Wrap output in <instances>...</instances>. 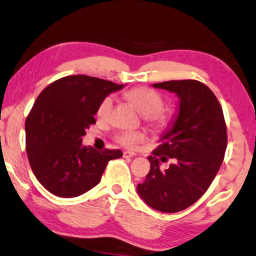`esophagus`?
<instances>
[{
  "mask_svg": "<svg viewBox=\"0 0 256 256\" xmlns=\"http://www.w3.org/2000/svg\"><path fill=\"white\" fill-rule=\"evenodd\" d=\"M135 156H136V153L129 152V150H126V152H123V156H124V158H133Z\"/></svg>",
  "mask_w": 256,
  "mask_h": 256,
  "instance_id": "34e87169",
  "label": "esophagus"
}]
</instances>
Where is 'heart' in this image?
Wrapping results in <instances>:
<instances>
[{"instance_id":"obj_1","label":"heart","mask_w":256,"mask_h":256,"mask_svg":"<svg viewBox=\"0 0 256 256\" xmlns=\"http://www.w3.org/2000/svg\"><path fill=\"white\" fill-rule=\"evenodd\" d=\"M123 97L135 106V109L142 115L144 121L154 129H162L170 121V114L162 108L164 100L156 90L146 86L132 88L123 92ZM114 100L112 96H106L100 100L97 106V118L106 121L112 115ZM144 133L141 130H121L115 135L116 142L126 148H135L142 142Z\"/></svg>"}]
</instances>
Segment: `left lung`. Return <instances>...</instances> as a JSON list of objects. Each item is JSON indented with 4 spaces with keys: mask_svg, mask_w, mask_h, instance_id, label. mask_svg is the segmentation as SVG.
Returning a JSON list of instances; mask_svg holds the SVG:
<instances>
[{
    "mask_svg": "<svg viewBox=\"0 0 256 256\" xmlns=\"http://www.w3.org/2000/svg\"><path fill=\"white\" fill-rule=\"evenodd\" d=\"M153 86L176 94L179 114L148 156L150 170L138 192L153 209L178 212L200 200L215 179L224 159L226 126L218 100L200 82L168 80ZM168 158L174 160L169 168L160 169Z\"/></svg>",
    "mask_w": 256,
    "mask_h": 256,
    "instance_id": "8db88e82",
    "label": "left lung"
}]
</instances>
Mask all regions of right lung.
Instances as JSON below:
<instances>
[{"mask_svg": "<svg viewBox=\"0 0 256 256\" xmlns=\"http://www.w3.org/2000/svg\"><path fill=\"white\" fill-rule=\"evenodd\" d=\"M124 86L85 74L62 77L41 91L26 118V150L40 184L58 197H77L100 182L120 150L98 152L82 144V136L96 123L104 97Z\"/></svg>", "mask_w": 256, "mask_h": 256, "instance_id": "obj_1", "label": "right lung"}]
</instances>
